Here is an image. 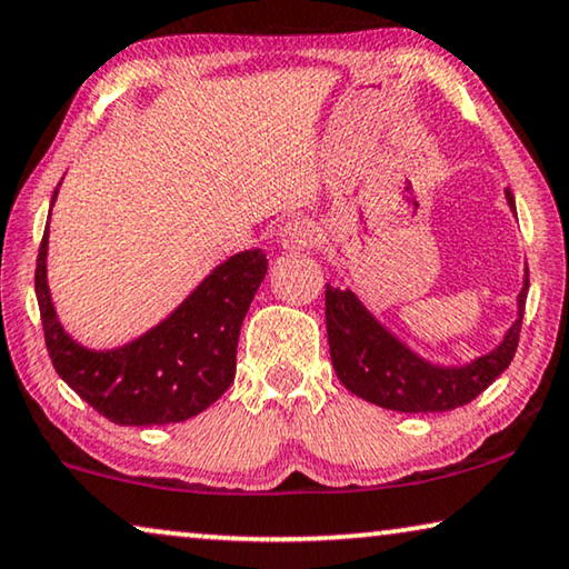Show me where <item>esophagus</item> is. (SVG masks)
Masks as SVG:
<instances>
[{
	"label": "esophagus",
	"mask_w": 569,
	"mask_h": 569,
	"mask_svg": "<svg viewBox=\"0 0 569 569\" xmlns=\"http://www.w3.org/2000/svg\"><path fill=\"white\" fill-rule=\"evenodd\" d=\"M318 238H320L318 226L312 223V220L298 218L279 228L277 243L287 251H302V249H310V246H316Z\"/></svg>",
	"instance_id": "34e87169"
}]
</instances>
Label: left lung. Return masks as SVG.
I'll return each instance as SVG.
<instances>
[{"label":"left lung","instance_id":"obj_1","mask_svg":"<svg viewBox=\"0 0 569 569\" xmlns=\"http://www.w3.org/2000/svg\"><path fill=\"white\" fill-rule=\"evenodd\" d=\"M506 202L510 212H516L510 189H506ZM526 295L529 271H523L521 292L516 298V320L496 349L467 365L447 367L423 359L398 339L357 292L326 284V328L336 375L357 398L398 413H443L467 406L503 375L513 359Z\"/></svg>","mask_w":569,"mask_h":569}]
</instances>
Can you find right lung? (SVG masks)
Masks as SVG:
<instances>
[{"instance_id":"add662e5","label":"right lung","mask_w":569,"mask_h":569,"mask_svg":"<svg viewBox=\"0 0 569 569\" xmlns=\"http://www.w3.org/2000/svg\"><path fill=\"white\" fill-rule=\"evenodd\" d=\"M48 236L51 216L36 269L46 346L56 372L81 400L118 426H167L202 413L228 390L241 323L267 274L264 251H238L220 261L167 318L133 341L92 349L73 339L56 312L48 287Z\"/></svg>"}]
</instances>
